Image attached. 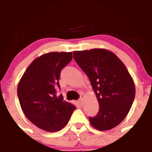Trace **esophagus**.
Returning <instances> with one entry per match:
<instances>
[{
	"label": "esophagus",
	"instance_id": "1",
	"mask_svg": "<svg viewBox=\"0 0 152 152\" xmlns=\"http://www.w3.org/2000/svg\"><path fill=\"white\" fill-rule=\"evenodd\" d=\"M78 103H79V105H83V98H80L79 100H78Z\"/></svg>",
	"mask_w": 152,
	"mask_h": 152
}]
</instances>
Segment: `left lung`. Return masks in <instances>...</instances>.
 Returning a JSON list of instances; mask_svg holds the SVG:
<instances>
[{
	"label": "left lung",
	"mask_w": 152,
	"mask_h": 152,
	"mask_svg": "<svg viewBox=\"0 0 152 152\" xmlns=\"http://www.w3.org/2000/svg\"><path fill=\"white\" fill-rule=\"evenodd\" d=\"M73 57L88 76L99 104V111L89 117L90 124L100 131L113 129L133 103L136 88L132 76L117 56L107 49L76 50Z\"/></svg>",
	"instance_id": "1"
}]
</instances>
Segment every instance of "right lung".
<instances>
[{"label":"right lung","mask_w":152,"mask_h":152,"mask_svg":"<svg viewBox=\"0 0 152 152\" xmlns=\"http://www.w3.org/2000/svg\"><path fill=\"white\" fill-rule=\"evenodd\" d=\"M72 59V52L43 54L31 63L19 82L17 95L23 113L34 125L47 132L62 129L76 108L65 102L62 95H56L61 70Z\"/></svg>","instance_id":"1"}]
</instances>
